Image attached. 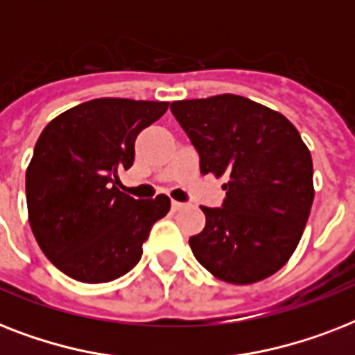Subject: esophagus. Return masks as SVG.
Wrapping results in <instances>:
<instances>
[{"mask_svg":"<svg viewBox=\"0 0 355 355\" xmlns=\"http://www.w3.org/2000/svg\"><path fill=\"white\" fill-rule=\"evenodd\" d=\"M184 206H186V205H184V202H178V200H173V202H171V208H173V210H175V211L182 210Z\"/></svg>","mask_w":355,"mask_h":355,"instance_id":"esophagus-1","label":"esophagus"}]
</instances>
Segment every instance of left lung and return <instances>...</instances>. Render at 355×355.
I'll use <instances>...</instances> for the list:
<instances>
[{
    "label": "left lung",
    "mask_w": 355,
    "mask_h": 355,
    "mask_svg": "<svg viewBox=\"0 0 355 355\" xmlns=\"http://www.w3.org/2000/svg\"><path fill=\"white\" fill-rule=\"evenodd\" d=\"M200 156V173L225 177L223 208L200 210L205 230L189 247L228 284L269 278L295 252L313 205V162L286 116L247 97L223 94L171 103Z\"/></svg>",
    "instance_id": "left-lung-1"
}]
</instances>
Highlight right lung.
I'll return each instance as SVG.
<instances>
[{"label":"right lung","mask_w":355,"mask_h":355,"mask_svg":"<svg viewBox=\"0 0 355 355\" xmlns=\"http://www.w3.org/2000/svg\"><path fill=\"white\" fill-rule=\"evenodd\" d=\"M166 101L92 99L47 123L25 173L31 230L58 270L85 284L127 275L150 228L171 208L166 195L132 199L119 173L134 141L166 114Z\"/></svg>","instance_id":"add662e5"}]
</instances>
